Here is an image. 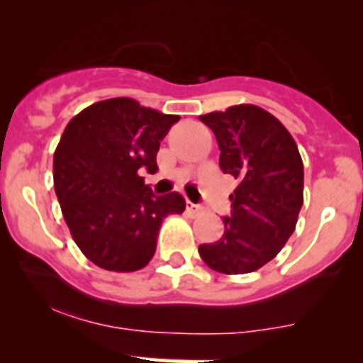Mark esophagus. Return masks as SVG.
Returning a JSON list of instances; mask_svg holds the SVG:
<instances>
[{"label": "esophagus", "mask_w": 363, "mask_h": 363, "mask_svg": "<svg viewBox=\"0 0 363 363\" xmlns=\"http://www.w3.org/2000/svg\"><path fill=\"white\" fill-rule=\"evenodd\" d=\"M187 212L189 213H194V216H198V213L203 212V206L201 205H194V203L187 201Z\"/></svg>", "instance_id": "1"}]
</instances>
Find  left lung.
Wrapping results in <instances>:
<instances>
[{
	"label": "left lung",
	"mask_w": 363,
	"mask_h": 363,
	"mask_svg": "<svg viewBox=\"0 0 363 363\" xmlns=\"http://www.w3.org/2000/svg\"><path fill=\"white\" fill-rule=\"evenodd\" d=\"M219 144L223 172L239 179L217 242L199 257L223 274H246L271 262L296 230L303 206V160L289 130L257 105L199 116Z\"/></svg>",
	"instance_id": "obj_1"
}]
</instances>
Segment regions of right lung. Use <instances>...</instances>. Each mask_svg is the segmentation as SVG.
<instances>
[{"mask_svg": "<svg viewBox=\"0 0 363 363\" xmlns=\"http://www.w3.org/2000/svg\"><path fill=\"white\" fill-rule=\"evenodd\" d=\"M179 116L112 98L82 110L65 126L53 157L55 192L82 253L98 267L133 272L157 250L169 213L185 210L184 196H155L140 171H157L160 140Z\"/></svg>", "mask_w": 363, "mask_h": 363, "instance_id": "add662e5", "label": "right lung"}]
</instances>
